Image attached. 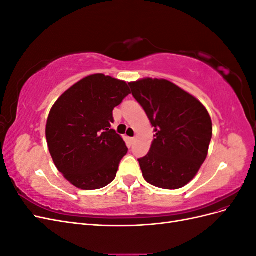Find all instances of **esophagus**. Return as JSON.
<instances>
[{
	"label": "esophagus",
	"instance_id": "34e87169",
	"mask_svg": "<svg viewBox=\"0 0 256 256\" xmlns=\"http://www.w3.org/2000/svg\"><path fill=\"white\" fill-rule=\"evenodd\" d=\"M136 136H134V138H129V141H130V143H131V144H134V143L136 142Z\"/></svg>",
	"mask_w": 256,
	"mask_h": 256
}]
</instances>
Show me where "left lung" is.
I'll list each match as a JSON object with an SVG mask.
<instances>
[{
  "mask_svg": "<svg viewBox=\"0 0 256 256\" xmlns=\"http://www.w3.org/2000/svg\"><path fill=\"white\" fill-rule=\"evenodd\" d=\"M154 127L150 152L138 159L144 180L161 189H180L196 175L207 157L212 124L196 98L166 80L128 83Z\"/></svg>",
  "mask_w": 256,
  "mask_h": 256,
  "instance_id": "1",
  "label": "left lung"
}]
</instances>
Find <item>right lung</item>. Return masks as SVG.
I'll list each match as a JSON object with an SVG mask.
<instances>
[{
	"label": "right lung",
	"mask_w": 256,
	"mask_h": 256,
	"mask_svg": "<svg viewBox=\"0 0 256 256\" xmlns=\"http://www.w3.org/2000/svg\"><path fill=\"white\" fill-rule=\"evenodd\" d=\"M129 94L126 82L97 74L76 83L52 106L46 126L49 152L76 188L95 190L114 180L128 148L111 129L113 110Z\"/></svg>",
	"instance_id": "add662e5"
}]
</instances>
